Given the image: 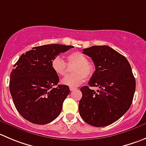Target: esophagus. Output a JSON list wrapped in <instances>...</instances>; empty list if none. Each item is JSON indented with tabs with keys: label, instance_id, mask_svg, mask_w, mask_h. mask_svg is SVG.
I'll return each mask as SVG.
<instances>
[{
	"label": "esophagus",
	"instance_id": "1",
	"mask_svg": "<svg viewBox=\"0 0 146 146\" xmlns=\"http://www.w3.org/2000/svg\"><path fill=\"white\" fill-rule=\"evenodd\" d=\"M69 90H70L71 91H74V90H77V88H76V87H69Z\"/></svg>",
	"mask_w": 146,
	"mask_h": 146
}]
</instances>
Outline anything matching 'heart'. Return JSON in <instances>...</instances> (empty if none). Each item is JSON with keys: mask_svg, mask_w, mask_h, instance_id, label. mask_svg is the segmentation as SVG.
<instances>
[{"mask_svg": "<svg viewBox=\"0 0 146 146\" xmlns=\"http://www.w3.org/2000/svg\"><path fill=\"white\" fill-rule=\"evenodd\" d=\"M66 63L67 64H75L72 70L73 74L66 76L62 80V84L69 87H75L81 84L85 81L86 77H91L95 70L94 64L87 60V56L80 51H74L69 54L66 56ZM51 67L55 74L59 77L66 74V63L60 56H55L51 60Z\"/></svg>", "mask_w": 146, "mask_h": 146, "instance_id": "b5f03b06", "label": "heart"}]
</instances>
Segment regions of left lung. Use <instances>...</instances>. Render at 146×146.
I'll return each instance as SVG.
<instances>
[{"label": "left lung", "mask_w": 146, "mask_h": 146, "mask_svg": "<svg viewBox=\"0 0 146 146\" xmlns=\"http://www.w3.org/2000/svg\"><path fill=\"white\" fill-rule=\"evenodd\" d=\"M83 54L91 57L95 71L89 86L80 89V115L90 125H109L120 119L133 102L135 80L131 66L124 56L108 46H92L84 48ZM90 86L99 89L95 92Z\"/></svg>", "instance_id": "left-lung-1"}]
</instances>
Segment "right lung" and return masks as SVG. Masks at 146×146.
Wrapping results in <instances>:
<instances>
[{
    "label": "right lung",
    "instance_id": "obj_1",
    "mask_svg": "<svg viewBox=\"0 0 146 146\" xmlns=\"http://www.w3.org/2000/svg\"><path fill=\"white\" fill-rule=\"evenodd\" d=\"M72 46L47 44L23 54L11 72L9 90L21 115L34 124L51 123L59 116L70 92L69 87L58 84L59 76L51 67V60ZM58 85L56 88L54 86Z\"/></svg>",
    "mask_w": 146,
    "mask_h": 146
}]
</instances>
